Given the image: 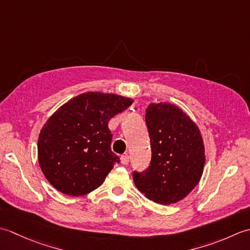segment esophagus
Here are the masks:
<instances>
[{"mask_svg":"<svg viewBox=\"0 0 250 250\" xmlns=\"http://www.w3.org/2000/svg\"><path fill=\"white\" fill-rule=\"evenodd\" d=\"M120 160H121V163L124 164V166H126V164L129 163L130 157H129V156L126 155V153H125V155H124V156H121V157H120Z\"/></svg>","mask_w":250,"mask_h":250,"instance_id":"esophagus-1","label":"esophagus"}]
</instances>
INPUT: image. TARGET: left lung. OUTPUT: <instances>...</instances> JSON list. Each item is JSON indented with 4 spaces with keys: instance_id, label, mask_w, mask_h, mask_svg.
Listing matches in <instances>:
<instances>
[{
    "instance_id": "8db88e82",
    "label": "left lung",
    "mask_w": 250,
    "mask_h": 250,
    "mask_svg": "<svg viewBox=\"0 0 250 250\" xmlns=\"http://www.w3.org/2000/svg\"><path fill=\"white\" fill-rule=\"evenodd\" d=\"M150 137L151 161L146 171H134V184L147 199L173 204L199 184L205 164L201 132L178 106L151 103L145 116Z\"/></svg>"
}]
</instances>
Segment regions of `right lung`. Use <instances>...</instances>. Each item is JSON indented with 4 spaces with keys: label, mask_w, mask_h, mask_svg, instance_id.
Here are the masks:
<instances>
[{
    "label": "right lung",
    "mask_w": 250,
    "mask_h": 250,
    "mask_svg": "<svg viewBox=\"0 0 250 250\" xmlns=\"http://www.w3.org/2000/svg\"><path fill=\"white\" fill-rule=\"evenodd\" d=\"M132 103L114 93L86 92L51 115L41 130L37 156L42 172L57 190L79 196L103 184L120 162L110 148L108 121Z\"/></svg>",
    "instance_id": "1"
}]
</instances>
